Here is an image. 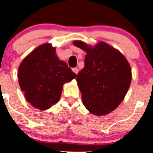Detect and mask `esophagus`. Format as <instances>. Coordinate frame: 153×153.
Returning a JSON list of instances; mask_svg holds the SVG:
<instances>
[{"label":"esophagus","mask_w":153,"mask_h":153,"mask_svg":"<svg viewBox=\"0 0 153 153\" xmlns=\"http://www.w3.org/2000/svg\"><path fill=\"white\" fill-rule=\"evenodd\" d=\"M72 71H74V73H75V74H78V73H79V68H73L72 69Z\"/></svg>","instance_id":"34e87169"}]
</instances>
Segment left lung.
<instances>
[{
    "label": "left lung",
    "mask_w": 153,
    "mask_h": 153,
    "mask_svg": "<svg viewBox=\"0 0 153 153\" xmlns=\"http://www.w3.org/2000/svg\"><path fill=\"white\" fill-rule=\"evenodd\" d=\"M73 44L87 53L85 67L76 79L83 105L95 115L108 114L120 105L130 87L132 74L128 61L104 42L94 47L81 41Z\"/></svg>",
    "instance_id": "left-lung-1"
}]
</instances>
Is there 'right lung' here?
<instances>
[{"instance_id": "1", "label": "right lung", "mask_w": 153, "mask_h": 153, "mask_svg": "<svg viewBox=\"0 0 153 153\" xmlns=\"http://www.w3.org/2000/svg\"><path fill=\"white\" fill-rule=\"evenodd\" d=\"M18 78L26 100L43 111L59 101L64 84L75 79L76 74L58 59L55 47L45 43L22 61Z\"/></svg>"}]
</instances>
